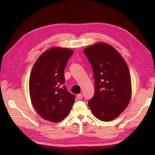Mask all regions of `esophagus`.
I'll list each match as a JSON object with an SVG mask.
<instances>
[{
	"label": "esophagus",
	"instance_id": "34e87169",
	"mask_svg": "<svg viewBox=\"0 0 155 155\" xmlns=\"http://www.w3.org/2000/svg\"><path fill=\"white\" fill-rule=\"evenodd\" d=\"M77 97H78V99H79V100H81L82 99H83V95L82 94H78V95H77Z\"/></svg>",
	"mask_w": 155,
	"mask_h": 155
}]
</instances>
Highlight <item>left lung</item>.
Returning <instances> with one entry per match:
<instances>
[{"instance_id": "obj_1", "label": "left lung", "mask_w": 155, "mask_h": 155, "mask_svg": "<svg viewBox=\"0 0 155 155\" xmlns=\"http://www.w3.org/2000/svg\"><path fill=\"white\" fill-rule=\"evenodd\" d=\"M94 73L95 93L88 104L95 117L103 121L117 118L128 105L131 78L124 58L114 48L97 43L84 49Z\"/></svg>"}]
</instances>
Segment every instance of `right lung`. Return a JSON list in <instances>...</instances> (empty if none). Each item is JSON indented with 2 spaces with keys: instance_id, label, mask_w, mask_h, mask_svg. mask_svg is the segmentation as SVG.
Wrapping results in <instances>:
<instances>
[{
  "instance_id": "right-lung-1",
  "label": "right lung",
  "mask_w": 155,
  "mask_h": 155,
  "mask_svg": "<svg viewBox=\"0 0 155 155\" xmlns=\"http://www.w3.org/2000/svg\"><path fill=\"white\" fill-rule=\"evenodd\" d=\"M74 51L54 47L42 54L29 78V93L35 110L42 118L58 122L68 115L76 96L68 92L64 69Z\"/></svg>"
}]
</instances>
